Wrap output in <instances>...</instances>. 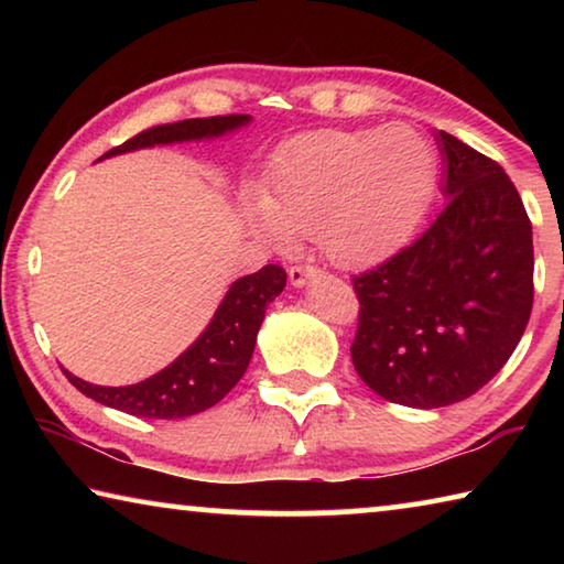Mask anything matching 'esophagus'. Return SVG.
<instances>
[{"mask_svg":"<svg viewBox=\"0 0 564 564\" xmlns=\"http://www.w3.org/2000/svg\"><path fill=\"white\" fill-rule=\"evenodd\" d=\"M316 275H321V269H316V265H291L289 269V281L295 285V289H301V285H305V281L316 279Z\"/></svg>","mask_w":564,"mask_h":564,"instance_id":"esophagus-1","label":"esophagus"}]
</instances>
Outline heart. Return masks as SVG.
Instances as JSON below:
<instances>
[{
  "label": "heart",
  "mask_w": 564,
  "mask_h": 564,
  "mask_svg": "<svg viewBox=\"0 0 564 564\" xmlns=\"http://www.w3.org/2000/svg\"><path fill=\"white\" fill-rule=\"evenodd\" d=\"M435 186V154L405 123L311 133L271 171L248 216L273 241L313 234L340 265L383 259L413 234Z\"/></svg>",
  "instance_id": "obj_1"
}]
</instances>
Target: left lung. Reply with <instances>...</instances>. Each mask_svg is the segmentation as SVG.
I'll use <instances>...</instances> for the list:
<instances>
[{"mask_svg": "<svg viewBox=\"0 0 564 564\" xmlns=\"http://www.w3.org/2000/svg\"><path fill=\"white\" fill-rule=\"evenodd\" d=\"M447 198L427 231L352 279L350 358L370 390L408 408L460 403L500 373L532 311V224L498 161L437 133Z\"/></svg>", "mask_w": 564, "mask_h": 564, "instance_id": "left-lung-1", "label": "left lung"}]
</instances>
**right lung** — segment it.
<instances>
[{"mask_svg":"<svg viewBox=\"0 0 564 564\" xmlns=\"http://www.w3.org/2000/svg\"><path fill=\"white\" fill-rule=\"evenodd\" d=\"M248 121H251V117H246V113H228V117L161 123V127L147 129L133 139L123 141L121 147H113L104 154V159L159 144L216 139L246 127ZM283 289L285 271L273 263L234 281L202 336L191 343L171 366L137 386H91L87 380L72 376L69 370H62L69 378V383L76 390H82L84 395L97 400L101 405L123 410L129 415L176 420L204 413V410L216 405L246 373L265 308Z\"/></svg>","mask_w":564,"mask_h":564,"instance_id":"right-lung-1","label":"right lung"}]
</instances>
